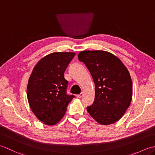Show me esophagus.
<instances>
[{"label": "esophagus", "mask_w": 155, "mask_h": 155, "mask_svg": "<svg viewBox=\"0 0 155 155\" xmlns=\"http://www.w3.org/2000/svg\"><path fill=\"white\" fill-rule=\"evenodd\" d=\"M84 95V93H83V92H82V93H81L79 94H77V98H82V97H83Z\"/></svg>", "instance_id": "obj_1"}]
</instances>
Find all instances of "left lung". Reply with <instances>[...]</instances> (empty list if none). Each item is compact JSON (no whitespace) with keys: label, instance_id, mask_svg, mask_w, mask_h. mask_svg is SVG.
Here are the masks:
<instances>
[{"label":"left lung","instance_id":"8db88e82","mask_svg":"<svg viewBox=\"0 0 155 155\" xmlns=\"http://www.w3.org/2000/svg\"><path fill=\"white\" fill-rule=\"evenodd\" d=\"M78 60L84 62L95 84L93 104L88 113L103 125L114 123L123 116L133 97L129 72L119 58L104 51H84Z\"/></svg>","mask_w":155,"mask_h":155}]
</instances>
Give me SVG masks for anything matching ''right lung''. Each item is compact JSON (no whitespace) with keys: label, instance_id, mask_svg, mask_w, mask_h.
Segmentation results:
<instances>
[{"label":"right lung","instance_id":"obj_1","mask_svg":"<svg viewBox=\"0 0 155 155\" xmlns=\"http://www.w3.org/2000/svg\"><path fill=\"white\" fill-rule=\"evenodd\" d=\"M74 52H53L39 61L27 85V98L32 111L47 125L60 121L74 97L67 94L68 81L64 73Z\"/></svg>","mask_w":155,"mask_h":155}]
</instances>
